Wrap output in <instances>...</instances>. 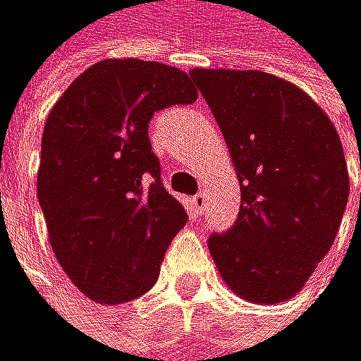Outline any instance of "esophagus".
Here are the masks:
<instances>
[{"instance_id":"esophagus-1","label":"esophagus","mask_w":361,"mask_h":361,"mask_svg":"<svg viewBox=\"0 0 361 361\" xmlns=\"http://www.w3.org/2000/svg\"><path fill=\"white\" fill-rule=\"evenodd\" d=\"M190 204H192V208H195V213H202L204 206H206V195L204 192H197V195L190 200Z\"/></svg>"}]
</instances>
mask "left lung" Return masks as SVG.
<instances>
[{"mask_svg": "<svg viewBox=\"0 0 361 361\" xmlns=\"http://www.w3.org/2000/svg\"><path fill=\"white\" fill-rule=\"evenodd\" d=\"M190 79L217 119L242 190L233 228L208 237L211 257L242 300L288 302L329 253L346 211L340 135L329 115L282 77L192 68Z\"/></svg>", "mask_w": 361, "mask_h": 361, "instance_id": "8db88e82", "label": "left lung"}]
</instances>
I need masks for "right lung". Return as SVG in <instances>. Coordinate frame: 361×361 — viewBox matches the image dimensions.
Segmentation results:
<instances>
[{
	"mask_svg": "<svg viewBox=\"0 0 361 361\" xmlns=\"http://www.w3.org/2000/svg\"><path fill=\"white\" fill-rule=\"evenodd\" d=\"M195 99L184 71L130 57L92 63L50 108L37 197L53 253L88 300L124 304L157 282L188 215L161 184L148 121Z\"/></svg>",
	"mask_w": 361,
	"mask_h": 361,
	"instance_id": "obj_1",
	"label": "right lung"
}]
</instances>
